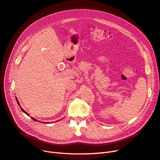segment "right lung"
I'll return each instance as SVG.
<instances>
[{
	"mask_svg": "<svg viewBox=\"0 0 160 160\" xmlns=\"http://www.w3.org/2000/svg\"><path fill=\"white\" fill-rule=\"evenodd\" d=\"M16 100H17V103H18V105H19V107H20V108H21V110H22V112H24V113H25V114H27V115H28V113H27V112H26V111H25V110H24V109H22V108H21V105H20V103H19V102H18V99H17V98H16ZM31 119H32V120H34V121H35V122H37V119H35V118H31ZM42 123H47V122H46V123H45V122H42Z\"/></svg>",
	"mask_w": 160,
	"mask_h": 160,
	"instance_id": "right-lung-1",
	"label": "right lung"
}]
</instances>
